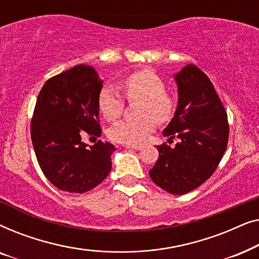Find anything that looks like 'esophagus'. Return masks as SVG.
Instances as JSON below:
<instances>
[{"label": "esophagus", "instance_id": "esophagus-1", "mask_svg": "<svg viewBox=\"0 0 259 259\" xmlns=\"http://www.w3.org/2000/svg\"><path fill=\"white\" fill-rule=\"evenodd\" d=\"M123 147L125 148H131V150H140V146H138V145H123Z\"/></svg>", "mask_w": 259, "mask_h": 259}]
</instances>
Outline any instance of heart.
I'll return each mask as SVG.
<instances>
[{"instance_id": "b5f03b06", "label": "heart", "mask_w": 259, "mask_h": 259, "mask_svg": "<svg viewBox=\"0 0 259 259\" xmlns=\"http://www.w3.org/2000/svg\"><path fill=\"white\" fill-rule=\"evenodd\" d=\"M123 91L130 100H141L139 119L120 120L108 130L109 139L125 145H138L154 130L155 122L165 123L176 112V100L166 93V84L152 70L133 73L123 82ZM98 106L106 120L119 118L123 109V99L114 88L106 86L99 93Z\"/></svg>"}]
</instances>
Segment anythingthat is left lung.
<instances>
[{"instance_id":"obj_1","label":"left lung","mask_w":259,"mask_h":259,"mask_svg":"<svg viewBox=\"0 0 259 259\" xmlns=\"http://www.w3.org/2000/svg\"><path fill=\"white\" fill-rule=\"evenodd\" d=\"M179 101L164 137L179 139L175 147L157 146L159 158L150 169L155 185L172 194H185L213 175L229 140L228 114L211 80L197 66L176 74Z\"/></svg>"}]
</instances>
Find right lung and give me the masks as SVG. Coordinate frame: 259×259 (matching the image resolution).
Segmentation results:
<instances>
[{
  "mask_svg": "<svg viewBox=\"0 0 259 259\" xmlns=\"http://www.w3.org/2000/svg\"><path fill=\"white\" fill-rule=\"evenodd\" d=\"M102 81L93 67L77 65L44 84L30 122L31 143L49 182L72 193L87 192L111 172L115 147L99 140L87 148L84 133L100 137L98 98Z\"/></svg>",
  "mask_w": 259,
  "mask_h": 259,
  "instance_id": "right-lung-1",
  "label": "right lung"
}]
</instances>
